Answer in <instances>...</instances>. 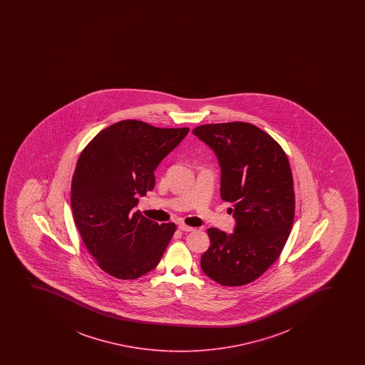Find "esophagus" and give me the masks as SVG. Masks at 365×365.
<instances>
[{"instance_id": "34e87169", "label": "esophagus", "mask_w": 365, "mask_h": 365, "mask_svg": "<svg viewBox=\"0 0 365 365\" xmlns=\"http://www.w3.org/2000/svg\"><path fill=\"white\" fill-rule=\"evenodd\" d=\"M179 230L185 231V232H190V231H193L195 229L191 227H187V225H185V224H180V225H179Z\"/></svg>"}]
</instances>
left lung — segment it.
I'll return each instance as SVG.
<instances>
[{
  "label": "left lung",
  "instance_id": "8db88e82",
  "mask_svg": "<svg viewBox=\"0 0 365 365\" xmlns=\"http://www.w3.org/2000/svg\"><path fill=\"white\" fill-rule=\"evenodd\" d=\"M192 134L218 158L220 197L234 205L236 222L232 234L207 230L210 246L202 255V270L220 285H246L279 258L292 229L294 179L287 155L250 123L205 124Z\"/></svg>",
  "mask_w": 365,
  "mask_h": 365
}]
</instances>
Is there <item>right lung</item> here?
Listing matches in <instances>:
<instances>
[{
	"label": "right lung",
	"instance_id": "right-lung-1",
	"mask_svg": "<svg viewBox=\"0 0 365 365\" xmlns=\"http://www.w3.org/2000/svg\"><path fill=\"white\" fill-rule=\"evenodd\" d=\"M122 120L93 138L76 163L71 210L97 264L117 279H138L160 263L175 224H158L134 208L155 187V170L189 134Z\"/></svg>",
	"mask_w": 365,
	"mask_h": 365
}]
</instances>
